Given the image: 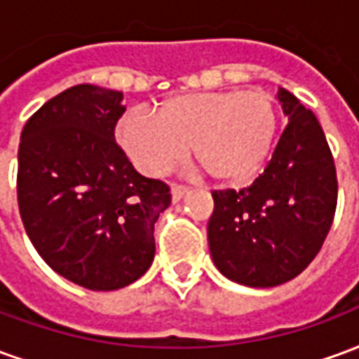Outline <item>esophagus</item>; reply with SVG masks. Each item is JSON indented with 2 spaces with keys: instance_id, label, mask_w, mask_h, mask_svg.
I'll use <instances>...</instances> for the list:
<instances>
[{
  "instance_id": "esophagus-1",
  "label": "esophagus",
  "mask_w": 359,
  "mask_h": 359,
  "mask_svg": "<svg viewBox=\"0 0 359 359\" xmlns=\"http://www.w3.org/2000/svg\"><path fill=\"white\" fill-rule=\"evenodd\" d=\"M188 188L182 187V184H171V198L172 202H179V200H182V196L187 194Z\"/></svg>"
}]
</instances>
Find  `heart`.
I'll return each instance as SVG.
<instances>
[{
	"label": "heart",
	"instance_id": "1",
	"mask_svg": "<svg viewBox=\"0 0 359 359\" xmlns=\"http://www.w3.org/2000/svg\"><path fill=\"white\" fill-rule=\"evenodd\" d=\"M277 133V109L262 90L180 95L157 115L133 109L121 118L117 138L134 165L156 175L192 156L221 182H242L264 163Z\"/></svg>",
	"mask_w": 359,
	"mask_h": 359
}]
</instances>
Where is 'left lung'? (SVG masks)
Masks as SVG:
<instances>
[{
  "mask_svg": "<svg viewBox=\"0 0 359 359\" xmlns=\"http://www.w3.org/2000/svg\"><path fill=\"white\" fill-rule=\"evenodd\" d=\"M288 117L269 165L252 187L213 192L208 242L229 280L271 288L292 280L323 246L337 210V171L323 128L288 90Z\"/></svg>",
  "mask_w": 359,
  "mask_h": 359,
  "instance_id": "1",
  "label": "left lung"
}]
</instances>
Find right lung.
<instances>
[{"label": "right lung", "instance_id": "add662e5", "mask_svg": "<svg viewBox=\"0 0 359 359\" xmlns=\"http://www.w3.org/2000/svg\"><path fill=\"white\" fill-rule=\"evenodd\" d=\"M123 92L79 84L28 118L19 144L20 219L51 269L88 290H118L149 269L169 187L115 142Z\"/></svg>", "mask_w": 359, "mask_h": 359}]
</instances>
